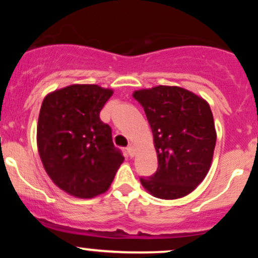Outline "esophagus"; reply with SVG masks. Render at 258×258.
Instances as JSON below:
<instances>
[{
	"mask_svg": "<svg viewBox=\"0 0 258 258\" xmlns=\"http://www.w3.org/2000/svg\"><path fill=\"white\" fill-rule=\"evenodd\" d=\"M126 152H127V154H128V156H131V158H132V156L135 155V147L128 146L126 148Z\"/></svg>",
	"mask_w": 258,
	"mask_h": 258,
	"instance_id": "34e87169",
	"label": "esophagus"
}]
</instances>
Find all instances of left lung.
<instances>
[{
  "instance_id": "left-lung-1",
  "label": "left lung",
  "mask_w": 258,
  "mask_h": 258,
  "mask_svg": "<svg viewBox=\"0 0 258 258\" xmlns=\"http://www.w3.org/2000/svg\"><path fill=\"white\" fill-rule=\"evenodd\" d=\"M133 97L143 106L158 154V170L141 177L142 185L160 199L185 197L205 178L214 156L216 131L210 105L174 86L136 91Z\"/></svg>"
}]
</instances>
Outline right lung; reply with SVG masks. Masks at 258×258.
<instances>
[{"label": "right lung", "mask_w": 258, "mask_h": 258, "mask_svg": "<svg viewBox=\"0 0 258 258\" xmlns=\"http://www.w3.org/2000/svg\"><path fill=\"white\" fill-rule=\"evenodd\" d=\"M112 91L72 85L43 99L37 147L46 172L67 193L92 198L111 184L123 156L99 114Z\"/></svg>", "instance_id": "add662e5"}]
</instances>
